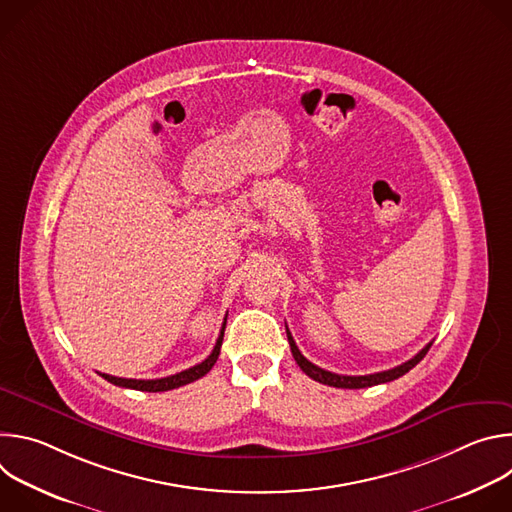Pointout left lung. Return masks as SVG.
<instances>
[{"instance_id": "8db88e82", "label": "left lung", "mask_w": 512, "mask_h": 512, "mask_svg": "<svg viewBox=\"0 0 512 512\" xmlns=\"http://www.w3.org/2000/svg\"><path fill=\"white\" fill-rule=\"evenodd\" d=\"M287 330V328H285ZM287 340H289V346H291V354H294L296 362L300 364V369L314 381L318 383H324V385H330V387H338V389H364V387H373V385H381V383H389V381H395L399 377H403L405 373H409L415 364L427 354V350L431 348V342L427 346H423L413 358H409L407 362L399 364V367L395 369H389V371H381V373H375V375H362V377H346V375H336V373H330V371H324L320 367H316L314 362H310L302 352L300 348L296 346V340L294 336L289 334L287 330Z\"/></svg>"}]
</instances>
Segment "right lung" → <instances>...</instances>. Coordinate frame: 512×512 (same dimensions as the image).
I'll use <instances>...</instances> for the list:
<instances>
[{
	"mask_svg": "<svg viewBox=\"0 0 512 512\" xmlns=\"http://www.w3.org/2000/svg\"><path fill=\"white\" fill-rule=\"evenodd\" d=\"M225 326H227V318L223 322V328H221V336H218L212 352L200 362L196 364V367L192 369H186L182 373H176V375H170V377H164V379H121V377H111V375H105V373H99L105 381L117 385V387H125V389H135V391H148V393H160V391H170V389H178L182 385H188L200 377H204L212 367L214 362L218 358V354H221V344H223V336H225Z\"/></svg>",
	"mask_w": 512,
	"mask_h": 512,
	"instance_id": "right-lung-1",
	"label": "right lung"
}]
</instances>
